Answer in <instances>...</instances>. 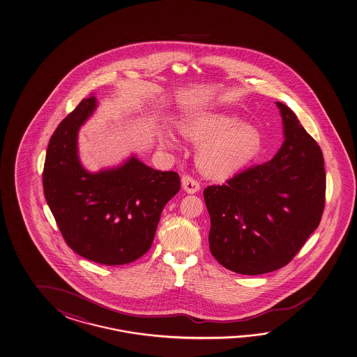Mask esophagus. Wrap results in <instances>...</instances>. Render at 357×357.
<instances>
[{
  "label": "esophagus",
  "mask_w": 357,
  "mask_h": 357,
  "mask_svg": "<svg viewBox=\"0 0 357 357\" xmlns=\"http://www.w3.org/2000/svg\"><path fill=\"white\" fill-rule=\"evenodd\" d=\"M182 185L183 189L189 193V195H193V193H197L198 190H199V183L195 181L193 176H190V175H183L182 178Z\"/></svg>",
  "instance_id": "obj_1"
}]
</instances>
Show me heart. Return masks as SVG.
<instances>
[{"label": "heart", "mask_w": 357, "mask_h": 357, "mask_svg": "<svg viewBox=\"0 0 357 357\" xmlns=\"http://www.w3.org/2000/svg\"><path fill=\"white\" fill-rule=\"evenodd\" d=\"M183 132L201 142L197 164L206 174L222 176L232 173L250 160L260 148L256 128L232 114H206L183 126ZM165 145L173 144V136L165 135Z\"/></svg>", "instance_id": "heart-1"}]
</instances>
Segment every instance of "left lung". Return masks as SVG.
<instances>
[{
    "label": "left lung",
    "instance_id": "1",
    "mask_svg": "<svg viewBox=\"0 0 357 357\" xmlns=\"http://www.w3.org/2000/svg\"><path fill=\"white\" fill-rule=\"evenodd\" d=\"M276 106L285 139L274 158L203 192L211 254L243 275L289 264L318 227L326 202L322 150L288 106Z\"/></svg>",
    "mask_w": 357,
    "mask_h": 357
}]
</instances>
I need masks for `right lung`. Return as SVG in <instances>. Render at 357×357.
<instances>
[{"instance_id":"obj_1","label":"right lung","mask_w":357,"mask_h":357,"mask_svg":"<svg viewBox=\"0 0 357 357\" xmlns=\"http://www.w3.org/2000/svg\"><path fill=\"white\" fill-rule=\"evenodd\" d=\"M96 105L94 96L82 100L58 125L47 145L43 187L70 249L94 263L123 265L151 248L162 208L179 192L181 179L135 156L98 173L83 168L77 136Z\"/></svg>"}]
</instances>
